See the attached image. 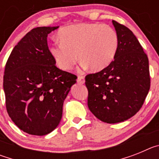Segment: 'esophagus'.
<instances>
[{
  "instance_id": "esophagus-1",
  "label": "esophagus",
  "mask_w": 159,
  "mask_h": 159,
  "mask_svg": "<svg viewBox=\"0 0 159 159\" xmlns=\"http://www.w3.org/2000/svg\"><path fill=\"white\" fill-rule=\"evenodd\" d=\"M77 82H78L79 84H84V82H85L84 77L83 76V75H79L78 78H77Z\"/></svg>"
}]
</instances>
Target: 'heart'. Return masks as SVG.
Returning <instances> with one entry per match:
<instances>
[{
    "mask_svg": "<svg viewBox=\"0 0 159 159\" xmlns=\"http://www.w3.org/2000/svg\"><path fill=\"white\" fill-rule=\"evenodd\" d=\"M60 43L50 47V53L57 66L71 70L79 59L92 71H101L116 57L119 36L107 25L82 23L64 27L58 33Z\"/></svg>",
    "mask_w": 159,
    "mask_h": 159,
    "instance_id": "b5f03b06",
    "label": "heart"
}]
</instances>
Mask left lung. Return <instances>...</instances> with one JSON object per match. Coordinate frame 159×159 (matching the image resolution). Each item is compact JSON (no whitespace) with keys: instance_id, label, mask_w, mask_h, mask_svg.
I'll list each match as a JSON object with an SVG mask.
<instances>
[{"instance_id":"left-lung-1","label":"left lung","mask_w":159,"mask_h":159,"mask_svg":"<svg viewBox=\"0 0 159 159\" xmlns=\"http://www.w3.org/2000/svg\"><path fill=\"white\" fill-rule=\"evenodd\" d=\"M119 36L114 60L99 72L88 74V106L107 123L123 122L141 109L151 87L149 60L134 33L112 20Z\"/></svg>"}]
</instances>
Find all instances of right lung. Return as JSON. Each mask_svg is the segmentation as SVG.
<instances>
[{
  "label": "right lung",
  "instance_id": "obj_1",
  "mask_svg": "<svg viewBox=\"0 0 159 159\" xmlns=\"http://www.w3.org/2000/svg\"><path fill=\"white\" fill-rule=\"evenodd\" d=\"M57 27L29 31L12 49L5 64L3 88L7 112L20 130L45 135L60 123L63 104L77 76L59 69L48 46Z\"/></svg>",
  "mask_w": 159,
  "mask_h": 159
}]
</instances>
